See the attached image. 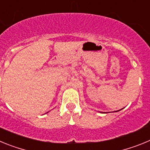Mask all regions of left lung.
<instances>
[{"label": "left lung", "mask_w": 150, "mask_h": 150, "mask_svg": "<svg viewBox=\"0 0 150 150\" xmlns=\"http://www.w3.org/2000/svg\"><path fill=\"white\" fill-rule=\"evenodd\" d=\"M120 110H117V111H120ZM117 111H115V112H117Z\"/></svg>", "instance_id": "8db88e82"}]
</instances>
